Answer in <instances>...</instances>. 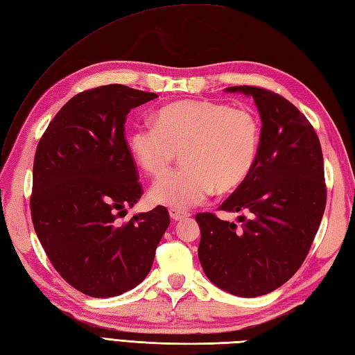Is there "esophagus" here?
<instances>
[{
  "instance_id": "esophagus-1",
  "label": "esophagus",
  "mask_w": 355,
  "mask_h": 355,
  "mask_svg": "<svg viewBox=\"0 0 355 355\" xmlns=\"http://www.w3.org/2000/svg\"><path fill=\"white\" fill-rule=\"evenodd\" d=\"M169 216L171 219H174L175 222L177 220H183L184 218H187V211H183V210H178V209H171L169 210Z\"/></svg>"
}]
</instances>
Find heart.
Returning a JSON list of instances; mask_svg holds the SVG:
<instances>
[{"mask_svg":"<svg viewBox=\"0 0 355 355\" xmlns=\"http://www.w3.org/2000/svg\"><path fill=\"white\" fill-rule=\"evenodd\" d=\"M128 153L150 175L164 174L181 153L184 166L155 181V204L187 209L213 189L228 192L241 186L254 166L260 146V123L242 107L209 100H186L162 107L154 125L127 135Z\"/></svg>","mask_w":355,"mask_h":355,"instance_id":"b5f03b06","label":"heart"}]
</instances>
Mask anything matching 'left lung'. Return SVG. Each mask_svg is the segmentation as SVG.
Segmentation results:
<instances>
[{"label": "left lung", "instance_id": "1", "mask_svg": "<svg viewBox=\"0 0 355 355\" xmlns=\"http://www.w3.org/2000/svg\"><path fill=\"white\" fill-rule=\"evenodd\" d=\"M225 92L252 96L261 119L250 175L220 205L248 218L236 225L198 213V257L219 289L254 298L283 286L307 257L327 202L324 157L311 123L286 98L252 86Z\"/></svg>", "mask_w": 355, "mask_h": 355}]
</instances>
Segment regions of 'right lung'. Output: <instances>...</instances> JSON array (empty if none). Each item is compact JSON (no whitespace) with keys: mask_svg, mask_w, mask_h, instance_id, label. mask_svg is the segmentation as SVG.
<instances>
[{"mask_svg":"<svg viewBox=\"0 0 355 355\" xmlns=\"http://www.w3.org/2000/svg\"><path fill=\"white\" fill-rule=\"evenodd\" d=\"M153 92L107 85L66 103L39 140L33 163L31 219L49 261L64 282L94 298L142 283L169 227L168 210L118 215L142 196L123 123Z\"/></svg>","mask_w":355,"mask_h":355,"instance_id":"obj_1","label":"right lung"}]
</instances>
